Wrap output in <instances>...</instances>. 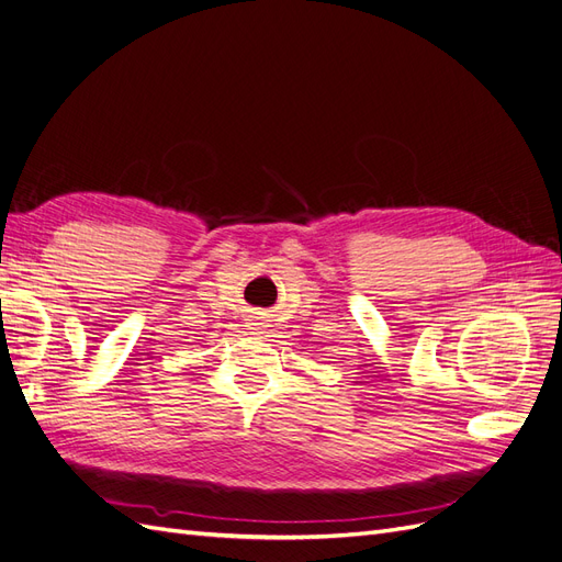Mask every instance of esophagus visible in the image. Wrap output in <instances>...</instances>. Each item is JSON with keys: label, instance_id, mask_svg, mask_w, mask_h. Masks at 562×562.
Instances as JSON below:
<instances>
[{"label": "esophagus", "instance_id": "34e87169", "mask_svg": "<svg viewBox=\"0 0 562 562\" xmlns=\"http://www.w3.org/2000/svg\"><path fill=\"white\" fill-rule=\"evenodd\" d=\"M262 316H260V312H252V316L248 318V330L255 335V333H262L267 326H265V323L260 321Z\"/></svg>", "mask_w": 562, "mask_h": 562}]
</instances>
